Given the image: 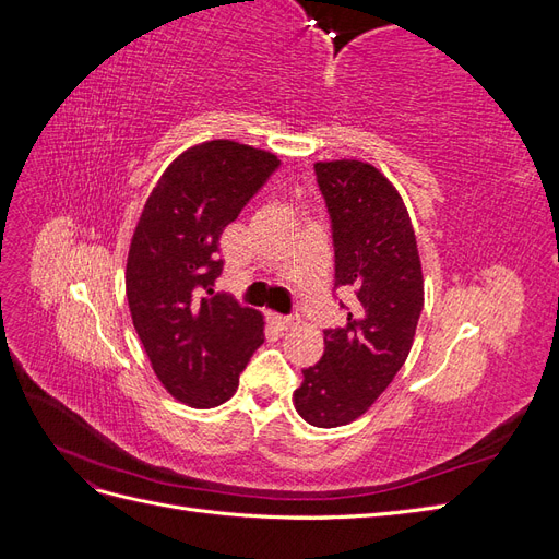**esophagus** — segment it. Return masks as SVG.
I'll return each instance as SVG.
<instances>
[{"mask_svg":"<svg viewBox=\"0 0 559 559\" xmlns=\"http://www.w3.org/2000/svg\"><path fill=\"white\" fill-rule=\"evenodd\" d=\"M273 324L280 329V331H292L298 326V317H280V314H273Z\"/></svg>","mask_w":559,"mask_h":559,"instance_id":"esophagus-1","label":"esophagus"}]
</instances>
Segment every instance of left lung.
Masks as SVG:
<instances>
[{
	"instance_id": "left-lung-1",
	"label": "left lung",
	"mask_w": 559,
	"mask_h": 559,
	"mask_svg": "<svg viewBox=\"0 0 559 559\" xmlns=\"http://www.w3.org/2000/svg\"><path fill=\"white\" fill-rule=\"evenodd\" d=\"M335 247V286L357 296L347 324L324 331V354L302 370L298 415L333 429L359 419L405 364L425 306L411 214L376 165L317 160Z\"/></svg>"
}]
</instances>
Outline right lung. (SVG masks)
<instances>
[{
  "label": "right lung",
  "instance_id": "right-lung-1",
  "mask_svg": "<svg viewBox=\"0 0 559 559\" xmlns=\"http://www.w3.org/2000/svg\"><path fill=\"white\" fill-rule=\"evenodd\" d=\"M277 165L275 154L240 142L195 144L165 167L134 226L132 324L160 384L191 408L226 403L263 345V314L212 284L224 270L218 238Z\"/></svg>",
  "mask_w": 559,
  "mask_h": 559
}]
</instances>
